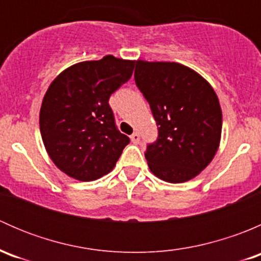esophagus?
<instances>
[{"label": "esophagus", "instance_id": "1", "mask_svg": "<svg viewBox=\"0 0 261 261\" xmlns=\"http://www.w3.org/2000/svg\"><path fill=\"white\" fill-rule=\"evenodd\" d=\"M130 138H131V141H133L134 144H139V143H140V135H139L138 133H134L133 135L130 136Z\"/></svg>", "mask_w": 261, "mask_h": 261}]
</instances>
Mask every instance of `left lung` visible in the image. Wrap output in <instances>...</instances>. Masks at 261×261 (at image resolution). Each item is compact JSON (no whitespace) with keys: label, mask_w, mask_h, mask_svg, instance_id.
<instances>
[{"label":"left lung","mask_w":261,"mask_h":261,"mask_svg":"<svg viewBox=\"0 0 261 261\" xmlns=\"http://www.w3.org/2000/svg\"><path fill=\"white\" fill-rule=\"evenodd\" d=\"M135 82L159 130L145 152L149 169L168 183L193 179L220 146L222 111L212 86L179 63L146 60L136 62Z\"/></svg>","instance_id":"8db88e82"}]
</instances>
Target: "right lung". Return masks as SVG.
<instances>
[{
	"instance_id": "right-lung-1",
	"label": "right lung",
	"mask_w": 261,
	"mask_h": 261,
	"mask_svg": "<svg viewBox=\"0 0 261 261\" xmlns=\"http://www.w3.org/2000/svg\"><path fill=\"white\" fill-rule=\"evenodd\" d=\"M135 60L106 55L70 65L50 83L39 123L49 158L68 177L111 172L130 139L116 128L110 96L133 75Z\"/></svg>"
}]
</instances>
